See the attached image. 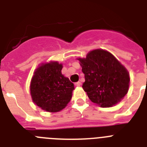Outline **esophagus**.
I'll use <instances>...</instances> for the list:
<instances>
[{
    "label": "esophagus",
    "mask_w": 147,
    "mask_h": 147,
    "mask_svg": "<svg viewBox=\"0 0 147 147\" xmlns=\"http://www.w3.org/2000/svg\"><path fill=\"white\" fill-rule=\"evenodd\" d=\"M81 85H82V83L80 82H77L75 83V85H76V86H77V87L81 86Z\"/></svg>",
    "instance_id": "obj_1"
}]
</instances>
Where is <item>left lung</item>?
Wrapping results in <instances>:
<instances>
[{"mask_svg":"<svg viewBox=\"0 0 147 147\" xmlns=\"http://www.w3.org/2000/svg\"><path fill=\"white\" fill-rule=\"evenodd\" d=\"M85 82L82 88L91 102L102 107L116 105L125 96L129 74L124 65L103 49L90 51L86 58H79Z\"/></svg>","mask_w":147,"mask_h":147,"instance_id":"1","label":"left lung"}]
</instances>
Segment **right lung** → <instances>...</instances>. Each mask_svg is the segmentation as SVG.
I'll return each instance as SVG.
<instances>
[{"instance_id": "right-lung-1", "label": "right lung", "mask_w": 147, "mask_h": 147, "mask_svg": "<svg viewBox=\"0 0 147 147\" xmlns=\"http://www.w3.org/2000/svg\"><path fill=\"white\" fill-rule=\"evenodd\" d=\"M62 65L57 62L42 64L34 73L30 92L34 103L47 112H59L72 97L74 85L62 74Z\"/></svg>"}]
</instances>
